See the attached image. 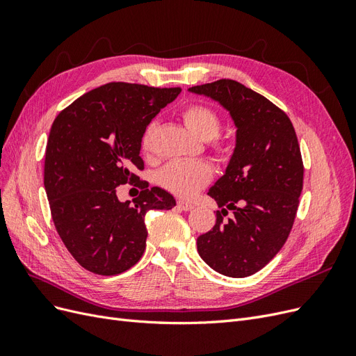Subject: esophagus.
Wrapping results in <instances>:
<instances>
[{
  "label": "esophagus",
  "instance_id": "1",
  "mask_svg": "<svg viewBox=\"0 0 356 356\" xmlns=\"http://www.w3.org/2000/svg\"><path fill=\"white\" fill-rule=\"evenodd\" d=\"M177 203H178V207H179L182 211H191V209H195V204L187 202V200H178Z\"/></svg>",
  "mask_w": 356,
  "mask_h": 356
}]
</instances>
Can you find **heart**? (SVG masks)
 <instances>
[{"label":"heart","instance_id":"heart-1","mask_svg":"<svg viewBox=\"0 0 356 356\" xmlns=\"http://www.w3.org/2000/svg\"><path fill=\"white\" fill-rule=\"evenodd\" d=\"M182 120L187 124L193 135L211 141L215 154L218 157H225L227 154V144L221 139L215 138L222 126L220 114L211 106L204 104H190L181 113ZM154 132V123L148 124L143 135V149L149 152L152 148V139ZM212 178V169L204 161H187V160H174L168 163L159 172V182L161 187L168 191L174 193L179 197H191L208 184Z\"/></svg>","mask_w":356,"mask_h":356}]
</instances>
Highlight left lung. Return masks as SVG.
I'll return each mask as SVG.
<instances>
[{
	"label": "left lung",
	"mask_w": 356,
	"mask_h": 356,
	"mask_svg": "<svg viewBox=\"0 0 356 356\" xmlns=\"http://www.w3.org/2000/svg\"><path fill=\"white\" fill-rule=\"evenodd\" d=\"M188 90L218 101L238 127L225 175L208 191L221 211L197 238L199 255L221 275L251 276L281 251L296 220L305 166L294 126L279 106L234 80ZM229 210L234 215L224 220Z\"/></svg>",
	"instance_id": "8db88e82"
}]
</instances>
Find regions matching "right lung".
<instances>
[{
	"label": "right lung",
	"mask_w": 356,
	"mask_h": 356,
	"mask_svg": "<svg viewBox=\"0 0 356 356\" xmlns=\"http://www.w3.org/2000/svg\"><path fill=\"white\" fill-rule=\"evenodd\" d=\"M179 92L106 83L75 99L53 122L44 188L58 234L86 270L102 276L129 270L145 251V213L175 207L174 196L148 188L136 170H144L139 152L148 123ZM124 184L143 190L134 205L116 199L115 188Z\"/></svg>",
	"instance_id": "obj_1"
}]
</instances>
